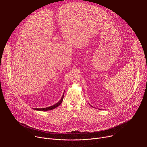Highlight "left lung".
<instances>
[{
  "instance_id": "8db88e82",
  "label": "left lung",
  "mask_w": 147,
  "mask_h": 147,
  "mask_svg": "<svg viewBox=\"0 0 147 147\" xmlns=\"http://www.w3.org/2000/svg\"><path fill=\"white\" fill-rule=\"evenodd\" d=\"M91 107H92V106H91Z\"/></svg>"
}]
</instances>
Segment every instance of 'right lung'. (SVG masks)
<instances>
[{"mask_svg": "<svg viewBox=\"0 0 147 147\" xmlns=\"http://www.w3.org/2000/svg\"><path fill=\"white\" fill-rule=\"evenodd\" d=\"M65 93V92H64ZM64 93L63 94V96L61 98L60 100L57 102L56 103V104H55L54 105H52L51 107H47V108H32L34 110H36V111H51V110H52V109H55L56 107H59L62 101H63V96H64Z\"/></svg>", "mask_w": 147, "mask_h": 147, "instance_id": "obj_1", "label": "right lung"}]
</instances>
